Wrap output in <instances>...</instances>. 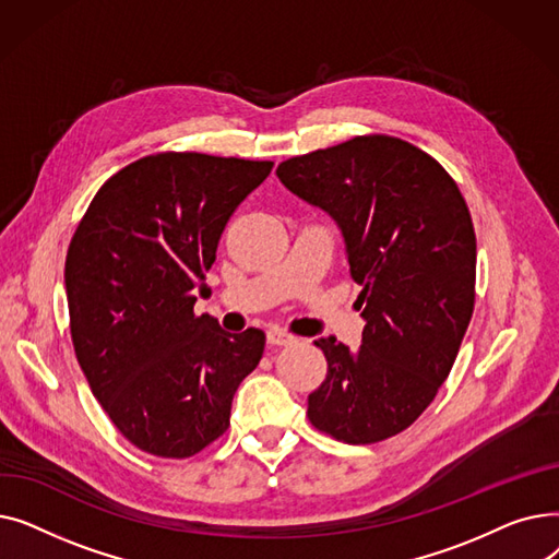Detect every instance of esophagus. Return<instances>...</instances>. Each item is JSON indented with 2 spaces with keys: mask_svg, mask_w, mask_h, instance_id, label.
Returning <instances> with one entry per match:
<instances>
[{
  "mask_svg": "<svg viewBox=\"0 0 559 559\" xmlns=\"http://www.w3.org/2000/svg\"><path fill=\"white\" fill-rule=\"evenodd\" d=\"M267 342L272 346H289L292 342H297V337L287 333V331H281V329H270L267 331Z\"/></svg>",
  "mask_w": 559,
  "mask_h": 559,
  "instance_id": "esophagus-1",
  "label": "esophagus"
}]
</instances>
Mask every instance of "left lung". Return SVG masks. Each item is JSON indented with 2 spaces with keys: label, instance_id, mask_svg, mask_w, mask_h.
Returning a JSON list of instances; mask_svg holds the SVG:
<instances>
[{
  "label": "left lung",
  "instance_id": "left-lung-1",
  "mask_svg": "<svg viewBox=\"0 0 559 559\" xmlns=\"http://www.w3.org/2000/svg\"><path fill=\"white\" fill-rule=\"evenodd\" d=\"M276 174L337 222L350 278L362 285L360 348L314 342L329 371L308 396V419L344 444L383 442L432 403L472 321V213L442 165L383 133L287 158Z\"/></svg>",
  "mask_w": 559,
  "mask_h": 559
}]
</instances>
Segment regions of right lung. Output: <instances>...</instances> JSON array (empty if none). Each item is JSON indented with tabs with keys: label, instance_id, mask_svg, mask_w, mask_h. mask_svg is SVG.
<instances>
[{
	"label": "right lung",
	"instance_id": "add662e5",
	"mask_svg": "<svg viewBox=\"0 0 559 559\" xmlns=\"http://www.w3.org/2000/svg\"><path fill=\"white\" fill-rule=\"evenodd\" d=\"M272 160L197 152L144 156L99 188L66 258L70 331L95 399L133 447L197 455L228 428L233 394L264 333L194 314V285L235 209Z\"/></svg>",
	"mask_w": 559,
	"mask_h": 559
}]
</instances>
